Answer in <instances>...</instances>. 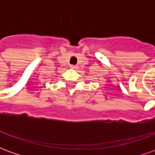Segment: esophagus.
<instances>
[{"label":"esophagus","mask_w":155,"mask_h":155,"mask_svg":"<svg viewBox=\"0 0 155 155\" xmlns=\"http://www.w3.org/2000/svg\"><path fill=\"white\" fill-rule=\"evenodd\" d=\"M70 68H71V69H72V70H77L78 66H77V65H74V64H71V65H70Z\"/></svg>","instance_id":"obj_1"}]
</instances>
